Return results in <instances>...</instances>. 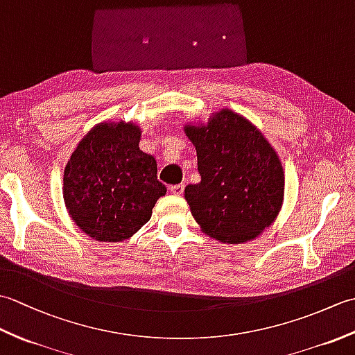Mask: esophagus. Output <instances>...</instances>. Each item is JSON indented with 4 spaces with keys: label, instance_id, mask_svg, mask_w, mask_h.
I'll list each match as a JSON object with an SVG mask.
<instances>
[{
    "label": "esophagus",
    "instance_id": "obj_1",
    "mask_svg": "<svg viewBox=\"0 0 355 355\" xmlns=\"http://www.w3.org/2000/svg\"><path fill=\"white\" fill-rule=\"evenodd\" d=\"M169 191L173 193V195H182L183 191H184V184H175V186H171Z\"/></svg>",
    "mask_w": 355,
    "mask_h": 355
}]
</instances>
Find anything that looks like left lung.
Listing matches in <instances>:
<instances>
[{
	"label": "left lung",
	"mask_w": 355,
	"mask_h": 355,
	"mask_svg": "<svg viewBox=\"0 0 355 355\" xmlns=\"http://www.w3.org/2000/svg\"><path fill=\"white\" fill-rule=\"evenodd\" d=\"M197 149L201 182L184 198L201 229L221 243L256 238L275 221L284 198V171L256 128L230 110L207 126H186Z\"/></svg>",
	"instance_id": "left-lung-1"
}]
</instances>
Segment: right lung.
<instances>
[{"label":"right lung","instance_id":"right-lung-1","mask_svg":"<svg viewBox=\"0 0 355 355\" xmlns=\"http://www.w3.org/2000/svg\"><path fill=\"white\" fill-rule=\"evenodd\" d=\"M132 123H101L71 154L64 172V200L73 221L105 243L128 239L145 225L166 186L157 162L140 150Z\"/></svg>","mask_w":355,"mask_h":355}]
</instances>
